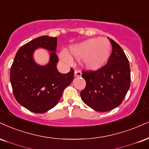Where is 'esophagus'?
Returning a JSON list of instances; mask_svg holds the SVG:
<instances>
[{
	"instance_id": "obj_1",
	"label": "esophagus",
	"mask_w": 149,
	"mask_h": 149,
	"mask_svg": "<svg viewBox=\"0 0 149 149\" xmlns=\"http://www.w3.org/2000/svg\"><path fill=\"white\" fill-rule=\"evenodd\" d=\"M81 72H80V71H78V70H75L74 71V76L76 77H80L81 76Z\"/></svg>"
}]
</instances>
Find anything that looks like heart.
<instances>
[{
	"instance_id": "heart-1",
	"label": "heart",
	"mask_w": 149,
	"mask_h": 149,
	"mask_svg": "<svg viewBox=\"0 0 149 149\" xmlns=\"http://www.w3.org/2000/svg\"><path fill=\"white\" fill-rule=\"evenodd\" d=\"M110 53V42L103 37H95L71 46L69 52L61 51L60 57L64 62L70 64L71 56H73L78 58V63L85 69L97 71L107 63Z\"/></svg>"
}]
</instances>
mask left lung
Instances as JSON below:
<instances>
[{
    "mask_svg": "<svg viewBox=\"0 0 149 149\" xmlns=\"http://www.w3.org/2000/svg\"><path fill=\"white\" fill-rule=\"evenodd\" d=\"M110 39L112 52L106 65L97 71H82L86 87L82 101L97 112H107L122 103L130 86L128 60L119 44Z\"/></svg>",
    "mask_w": 149,
    "mask_h": 149,
    "instance_id": "obj_1",
    "label": "left lung"
}]
</instances>
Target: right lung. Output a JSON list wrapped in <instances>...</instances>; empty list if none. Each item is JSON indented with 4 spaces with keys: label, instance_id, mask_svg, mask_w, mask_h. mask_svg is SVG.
Returning a JSON list of instances; mask_svg holds the SVG:
<instances>
[{
    "label": "right lung",
    "instance_id": "1",
    "mask_svg": "<svg viewBox=\"0 0 149 149\" xmlns=\"http://www.w3.org/2000/svg\"><path fill=\"white\" fill-rule=\"evenodd\" d=\"M57 37L42 36L21 46L17 51L10 70V82L18 103L35 113H44L54 107L64 89L73 81L74 71L62 74L57 69ZM38 47L51 51L50 60L45 66L39 65L33 59Z\"/></svg>",
    "mask_w": 149,
    "mask_h": 149
}]
</instances>
